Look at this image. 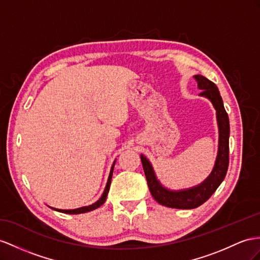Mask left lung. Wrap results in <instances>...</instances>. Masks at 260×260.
<instances>
[{"mask_svg":"<svg viewBox=\"0 0 260 260\" xmlns=\"http://www.w3.org/2000/svg\"><path fill=\"white\" fill-rule=\"evenodd\" d=\"M193 78L198 82L199 89L202 90L200 95L208 98L216 110L219 133L218 152L215 166L209 178L201 184L198 185V187L192 189L182 191H170L161 187V184L157 180L155 172L152 170L148 159L143 155L141 156L144 172L146 179H147L148 188L150 190L151 196L154 197V199L159 204L174 209H196L198 206L203 204L205 201H208L210 197L218 188V185L224 180L226 172H228L230 161V121L228 113H226L224 109L222 96L219 94V91L215 83L210 81L208 78L200 75L194 76Z\"/></svg>","mask_w":260,"mask_h":260,"instance_id":"left-lung-1","label":"left lung"}]
</instances>
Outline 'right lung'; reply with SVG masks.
Returning <instances> with one entry per match:
<instances>
[{"instance_id":"obj_1","label":"right lung","mask_w":260,"mask_h":260,"mask_svg":"<svg viewBox=\"0 0 260 260\" xmlns=\"http://www.w3.org/2000/svg\"><path fill=\"white\" fill-rule=\"evenodd\" d=\"M115 164V162H114ZM114 164H113L112 168H111V172H110V176H109V179H108V183H106V187H105V190L103 192L102 197L100 198L99 201H96L95 203H93L92 205H89V206H83V208H79V209H75V210H58V209H54L56 211H59V212H62V213H67V214H80V213H85V212H89V211H93L98 209L99 206H101L106 200V196H108L109 193V190H110V185H111V181H112V175H113V168H114ZM52 209V208H51Z\"/></svg>"}]
</instances>
